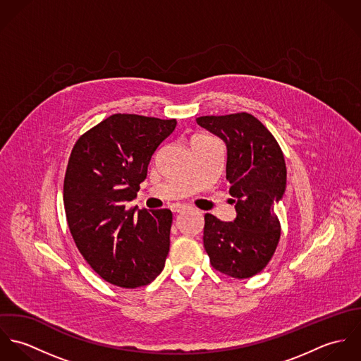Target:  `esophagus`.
Wrapping results in <instances>:
<instances>
[{
	"label": "esophagus",
	"mask_w": 361,
	"mask_h": 361,
	"mask_svg": "<svg viewBox=\"0 0 361 361\" xmlns=\"http://www.w3.org/2000/svg\"><path fill=\"white\" fill-rule=\"evenodd\" d=\"M188 206L186 204H179V203H176V204H172L171 206V209L173 211V212H182L183 209H186Z\"/></svg>",
	"instance_id": "34e87169"
}]
</instances>
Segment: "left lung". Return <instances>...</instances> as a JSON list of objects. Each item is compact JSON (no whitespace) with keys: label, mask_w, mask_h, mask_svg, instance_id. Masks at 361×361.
<instances>
[{"label":"left lung","mask_w":361,"mask_h":361,"mask_svg":"<svg viewBox=\"0 0 361 361\" xmlns=\"http://www.w3.org/2000/svg\"><path fill=\"white\" fill-rule=\"evenodd\" d=\"M196 122L226 146V182L236 218L204 215V249L211 265L232 278L258 274L281 236L275 206L286 190V164L271 132L256 116L240 112L200 116Z\"/></svg>","instance_id":"obj_1"}]
</instances>
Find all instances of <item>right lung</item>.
Segmentation results:
<instances>
[{
    "instance_id": "add662e5",
    "label": "right lung",
    "mask_w": 361,
    "mask_h": 361,
    "mask_svg": "<svg viewBox=\"0 0 361 361\" xmlns=\"http://www.w3.org/2000/svg\"><path fill=\"white\" fill-rule=\"evenodd\" d=\"M176 119L114 114L79 137L63 180L72 238L104 281L121 288L150 283L169 252L172 212L126 209L136 197L157 147Z\"/></svg>"
}]
</instances>
